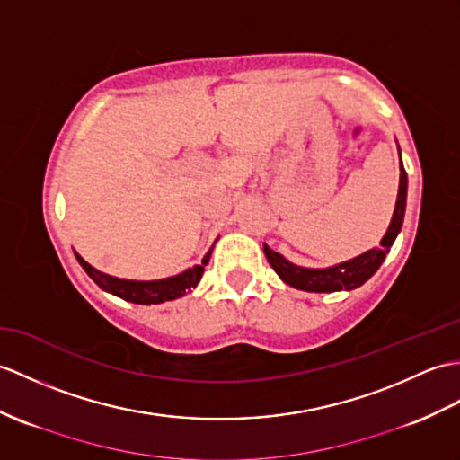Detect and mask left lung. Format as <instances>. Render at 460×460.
<instances>
[{"instance_id":"obj_1","label":"left lung","mask_w":460,"mask_h":460,"mask_svg":"<svg viewBox=\"0 0 460 460\" xmlns=\"http://www.w3.org/2000/svg\"><path fill=\"white\" fill-rule=\"evenodd\" d=\"M400 163H402V156H400ZM405 198H408V174H405L403 164H400L398 199H396V208H394L390 227L386 234L382 237L380 247L362 252L360 256H357V259L329 266V269H304V266H296L290 261H286L280 252H276L269 247V244H264L266 259H269L276 274H279L286 284L297 288V290H305V292L355 290V288L365 284L370 276L380 269V264L390 252V247L394 244V241H396L403 223Z\"/></svg>"}]
</instances>
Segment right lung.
<instances>
[{"instance_id":"1","label":"right lung","mask_w":460,"mask_h":460,"mask_svg":"<svg viewBox=\"0 0 460 460\" xmlns=\"http://www.w3.org/2000/svg\"><path fill=\"white\" fill-rule=\"evenodd\" d=\"M211 249L206 252L201 264H196L194 269H188L181 274L170 276V279L151 280V282L115 279V276L95 270L93 266L85 262L78 252H74V254H76V259H78L82 269L85 270V274H88L90 279L102 288V290L121 297V300H125V302L151 305V304H163V302L176 300V297H181L186 292H190L191 288H196L198 282L201 280V274H204V266L209 262Z\"/></svg>"}]
</instances>
